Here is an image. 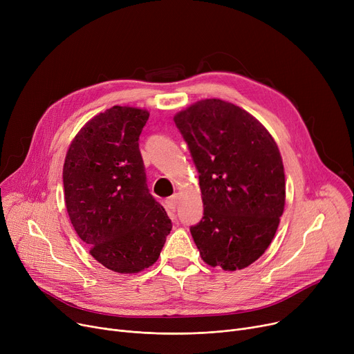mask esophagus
<instances>
[{"label":"esophagus","instance_id":"1","mask_svg":"<svg viewBox=\"0 0 354 354\" xmlns=\"http://www.w3.org/2000/svg\"><path fill=\"white\" fill-rule=\"evenodd\" d=\"M178 195H172L171 198H167V201H166V205H167V208H169L171 211H175L176 209V205H178Z\"/></svg>","mask_w":354,"mask_h":354}]
</instances>
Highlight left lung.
<instances>
[{
    "instance_id": "8db88e82",
    "label": "left lung",
    "mask_w": 354,
    "mask_h": 354,
    "mask_svg": "<svg viewBox=\"0 0 354 354\" xmlns=\"http://www.w3.org/2000/svg\"><path fill=\"white\" fill-rule=\"evenodd\" d=\"M174 120L199 174L203 216L191 234L201 258L243 270L266 252L284 211L278 146L248 111L219 99L199 100Z\"/></svg>"
}]
</instances>
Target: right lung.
Masks as SVG:
<instances>
[{"label": "right lung", "mask_w": 354, "mask_h": 354, "mask_svg": "<svg viewBox=\"0 0 354 354\" xmlns=\"http://www.w3.org/2000/svg\"><path fill=\"white\" fill-rule=\"evenodd\" d=\"M145 109L113 106L73 139L63 167L74 231L106 268L135 274L153 266L172 222L149 194L139 136Z\"/></svg>", "instance_id": "1"}]
</instances>
